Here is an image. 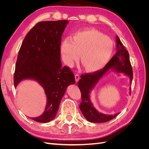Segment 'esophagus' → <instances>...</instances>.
<instances>
[{"label":"esophagus","instance_id":"esophagus-1","mask_svg":"<svg viewBox=\"0 0 149 149\" xmlns=\"http://www.w3.org/2000/svg\"><path fill=\"white\" fill-rule=\"evenodd\" d=\"M74 77H75V80H76V82H78V81H79V75L78 74H75V76H74Z\"/></svg>","mask_w":149,"mask_h":149}]
</instances>
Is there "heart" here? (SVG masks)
I'll return each mask as SVG.
<instances>
[{
	"label": "heart",
	"mask_w": 149,
	"mask_h": 149,
	"mask_svg": "<svg viewBox=\"0 0 149 149\" xmlns=\"http://www.w3.org/2000/svg\"><path fill=\"white\" fill-rule=\"evenodd\" d=\"M113 49L112 40L93 29L78 31L71 39L63 40L60 45L61 56L65 65L73 66L81 54V63L88 72H95L104 67Z\"/></svg>",
	"instance_id": "obj_1"
}]
</instances>
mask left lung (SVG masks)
Segmentation results:
<instances>
[{"label":"left lung","instance_id":"8db88e82","mask_svg":"<svg viewBox=\"0 0 149 149\" xmlns=\"http://www.w3.org/2000/svg\"><path fill=\"white\" fill-rule=\"evenodd\" d=\"M116 47L117 52L116 55L113 56L102 70L93 73L82 74L78 83V87L81 93L82 100L79 105V109L84 118L91 123H106L114 119L119 114L106 115L99 112L94 107L93 104L90 100L91 92L104 75H105L109 70H112L117 73H123L128 76L130 78V84L132 83L133 74L129 52L120 42L118 36H116ZM129 89L130 94L131 88Z\"/></svg>","mask_w":149,"mask_h":149}]
</instances>
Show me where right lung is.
Segmentation results:
<instances>
[{"mask_svg":"<svg viewBox=\"0 0 149 149\" xmlns=\"http://www.w3.org/2000/svg\"><path fill=\"white\" fill-rule=\"evenodd\" d=\"M68 20L44 21L26 34L20 48L15 65L14 86L22 81L32 79L43 88L47 104L43 113L31 119L47 123L56 116L67 87L75 83L68 67H62L60 45Z\"/></svg>","mask_w":149,"mask_h":149,"instance_id":"obj_1","label":"right lung"}]
</instances>
